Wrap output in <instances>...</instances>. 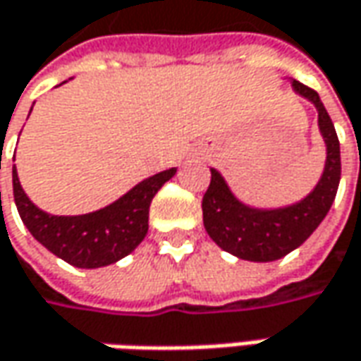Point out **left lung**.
Listing matches in <instances>:
<instances>
[{"label":"left lung","instance_id":"left-lung-1","mask_svg":"<svg viewBox=\"0 0 361 361\" xmlns=\"http://www.w3.org/2000/svg\"><path fill=\"white\" fill-rule=\"evenodd\" d=\"M291 88L315 106L317 126L326 142V166L312 192L287 207L257 209L239 201L223 174L211 169V185L202 197V223L209 237L223 251L245 261H277L303 245L326 219L340 187V140L326 106L317 92L298 80H291Z\"/></svg>","mask_w":361,"mask_h":361}]
</instances>
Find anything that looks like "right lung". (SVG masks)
<instances>
[{"label":"right lung","instance_id":"right-lung-1","mask_svg":"<svg viewBox=\"0 0 361 361\" xmlns=\"http://www.w3.org/2000/svg\"><path fill=\"white\" fill-rule=\"evenodd\" d=\"M176 169L152 174L118 201L86 215H49L35 207L20 185L13 166V199L23 225L49 253L80 269H98L130 255L148 233V209Z\"/></svg>","mask_w":361,"mask_h":361}]
</instances>
